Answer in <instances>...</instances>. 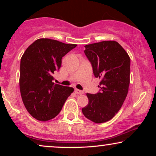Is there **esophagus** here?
Segmentation results:
<instances>
[{"label": "esophagus", "mask_w": 156, "mask_h": 156, "mask_svg": "<svg viewBox=\"0 0 156 156\" xmlns=\"http://www.w3.org/2000/svg\"><path fill=\"white\" fill-rule=\"evenodd\" d=\"M74 92L76 94H84V91L80 90V89H74Z\"/></svg>", "instance_id": "1"}]
</instances>
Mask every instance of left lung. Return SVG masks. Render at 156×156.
Masks as SVG:
<instances>
[{"label": "left lung", "mask_w": 156, "mask_h": 156, "mask_svg": "<svg viewBox=\"0 0 156 156\" xmlns=\"http://www.w3.org/2000/svg\"><path fill=\"white\" fill-rule=\"evenodd\" d=\"M95 77L101 80V91L87 94L89 103L82 109L87 119L96 123L109 121L120 110L130 84V57L120 44L108 40L85 45Z\"/></svg>", "instance_id": "8db88e82"}]
</instances>
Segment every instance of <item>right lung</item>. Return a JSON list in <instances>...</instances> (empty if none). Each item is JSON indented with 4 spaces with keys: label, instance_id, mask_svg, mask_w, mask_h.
<instances>
[{
    "label": "right lung",
    "instance_id": "obj_1",
    "mask_svg": "<svg viewBox=\"0 0 156 156\" xmlns=\"http://www.w3.org/2000/svg\"><path fill=\"white\" fill-rule=\"evenodd\" d=\"M76 45L40 38L32 43L21 57V97L27 112L37 120L55 118L74 91L72 87L55 84L53 74L61 67L62 58Z\"/></svg>",
    "mask_w": 156,
    "mask_h": 156
}]
</instances>
